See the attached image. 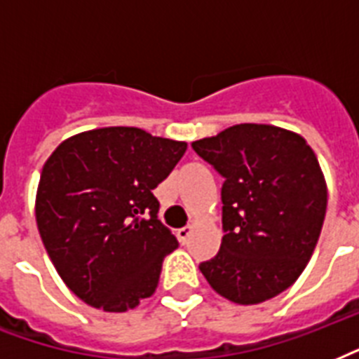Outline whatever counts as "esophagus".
<instances>
[{
    "label": "esophagus",
    "instance_id": "1",
    "mask_svg": "<svg viewBox=\"0 0 359 359\" xmlns=\"http://www.w3.org/2000/svg\"><path fill=\"white\" fill-rule=\"evenodd\" d=\"M191 233H194V225H191V224H188V225H186V227L179 229L177 236H179L180 244H188V240H190Z\"/></svg>",
    "mask_w": 359,
    "mask_h": 359
}]
</instances>
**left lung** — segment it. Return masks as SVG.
Returning <instances> with one entry per match:
<instances>
[{"label":"left lung","mask_w":359,"mask_h":359,"mask_svg":"<svg viewBox=\"0 0 359 359\" xmlns=\"http://www.w3.org/2000/svg\"><path fill=\"white\" fill-rule=\"evenodd\" d=\"M224 177L218 255L199 270L238 306L266 302L300 278L320 236L328 186L317 154L292 130L242 123L191 143Z\"/></svg>","instance_id":"8db88e82"}]
</instances>
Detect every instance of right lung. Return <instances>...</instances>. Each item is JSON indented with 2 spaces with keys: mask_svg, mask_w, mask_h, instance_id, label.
Instances as JSON below:
<instances>
[{
  "mask_svg": "<svg viewBox=\"0 0 359 359\" xmlns=\"http://www.w3.org/2000/svg\"><path fill=\"white\" fill-rule=\"evenodd\" d=\"M186 141L134 126L70 135L50 154L35 197L36 227L65 285L87 306L124 313L151 298L163 257L179 245L152 190Z\"/></svg>",
  "mask_w": 359,
  "mask_h": 359,
  "instance_id": "add662e5",
  "label": "right lung"
}]
</instances>
